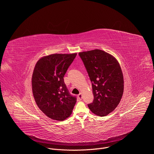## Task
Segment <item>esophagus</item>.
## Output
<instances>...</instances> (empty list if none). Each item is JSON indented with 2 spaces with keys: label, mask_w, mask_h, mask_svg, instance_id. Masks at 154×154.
Returning a JSON list of instances; mask_svg holds the SVG:
<instances>
[{
  "label": "esophagus",
  "mask_w": 154,
  "mask_h": 154,
  "mask_svg": "<svg viewBox=\"0 0 154 154\" xmlns=\"http://www.w3.org/2000/svg\"><path fill=\"white\" fill-rule=\"evenodd\" d=\"M78 99H80V100H81V99H82V93H80V94L78 95Z\"/></svg>",
  "instance_id": "34e87169"
}]
</instances>
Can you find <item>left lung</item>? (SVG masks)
I'll return each instance as SVG.
<instances>
[{
  "label": "left lung",
  "mask_w": 154,
  "mask_h": 154,
  "mask_svg": "<svg viewBox=\"0 0 154 154\" xmlns=\"http://www.w3.org/2000/svg\"><path fill=\"white\" fill-rule=\"evenodd\" d=\"M92 83L94 100L88 105L95 115L105 116L119 103L124 92V79L120 65L112 55L95 49L80 52Z\"/></svg>",
  "instance_id": "obj_1"
}]
</instances>
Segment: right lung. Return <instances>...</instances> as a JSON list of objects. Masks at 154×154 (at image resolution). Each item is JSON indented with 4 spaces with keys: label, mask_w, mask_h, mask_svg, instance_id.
<instances>
[{
    "label": "right lung",
    "mask_w": 154,
    "mask_h": 154,
    "mask_svg": "<svg viewBox=\"0 0 154 154\" xmlns=\"http://www.w3.org/2000/svg\"><path fill=\"white\" fill-rule=\"evenodd\" d=\"M77 54H52L36 63L32 75L35 100L48 117L57 121L68 118L77 97L71 95L64 82V76Z\"/></svg>",
    "instance_id": "obj_1"
}]
</instances>
